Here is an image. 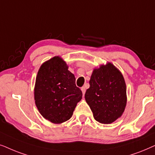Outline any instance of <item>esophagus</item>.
I'll return each instance as SVG.
<instances>
[{"label":"esophagus","instance_id":"esophagus-1","mask_svg":"<svg viewBox=\"0 0 155 155\" xmlns=\"http://www.w3.org/2000/svg\"><path fill=\"white\" fill-rule=\"evenodd\" d=\"M81 91H82V93H83V96L84 94H85V92H86V88L84 87V86H83V87H81Z\"/></svg>","mask_w":155,"mask_h":155}]
</instances>
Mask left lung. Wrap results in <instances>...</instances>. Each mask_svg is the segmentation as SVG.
I'll use <instances>...</instances> for the list:
<instances>
[{
	"instance_id": "left-lung-1",
	"label": "left lung",
	"mask_w": 155,
	"mask_h": 155,
	"mask_svg": "<svg viewBox=\"0 0 155 155\" xmlns=\"http://www.w3.org/2000/svg\"><path fill=\"white\" fill-rule=\"evenodd\" d=\"M85 94L96 120L110 124L122 115L127 102L126 85L120 71L112 64L95 69Z\"/></svg>"
}]
</instances>
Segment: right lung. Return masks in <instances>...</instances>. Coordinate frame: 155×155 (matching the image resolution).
<instances>
[{"label":"right lung","instance_id":"add662e5","mask_svg":"<svg viewBox=\"0 0 155 155\" xmlns=\"http://www.w3.org/2000/svg\"><path fill=\"white\" fill-rule=\"evenodd\" d=\"M75 81V76L59 57L42 64L36 77L35 101L45 119L59 124L71 118L82 98Z\"/></svg>","mask_w":155,"mask_h":155}]
</instances>
